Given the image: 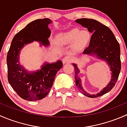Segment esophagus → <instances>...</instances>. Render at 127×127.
I'll list each match as a JSON object with an SVG mask.
<instances>
[{
    "label": "esophagus",
    "instance_id": "obj_1",
    "mask_svg": "<svg viewBox=\"0 0 127 127\" xmlns=\"http://www.w3.org/2000/svg\"><path fill=\"white\" fill-rule=\"evenodd\" d=\"M72 60V58L70 56H66L65 57H64L63 58V64H65V63H69L70 61H71Z\"/></svg>",
    "mask_w": 127,
    "mask_h": 127
}]
</instances>
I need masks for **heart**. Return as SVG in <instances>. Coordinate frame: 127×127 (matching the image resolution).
I'll return each instance as SVG.
<instances>
[{
    "instance_id": "heart-1",
    "label": "heart",
    "mask_w": 127,
    "mask_h": 127,
    "mask_svg": "<svg viewBox=\"0 0 127 127\" xmlns=\"http://www.w3.org/2000/svg\"><path fill=\"white\" fill-rule=\"evenodd\" d=\"M91 34L88 31H81L73 29L60 35V39L63 43H70L74 42V47L78 50L85 47L90 42Z\"/></svg>"
}]
</instances>
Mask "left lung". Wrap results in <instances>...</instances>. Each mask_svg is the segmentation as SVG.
I'll list each match as a JSON object with an SVG mask.
<instances>
[{
  "label": "left lung",
  "instance_id": "left-lung-1",
  "mask_svg": "<svg viewBox=\"0 0 127 127\" xmlns=\"http://www.w3.org/2000/svg\"><path fill=\"white\" fill-rule=\"evenodd\" d=\"M75 22L87 28L90 32L93 33L89 45L85 48L83 54L96 55L97 58L106 61L112 72L111 81L108 85L99 93L90 95L83 89L81 79L78 76L80 71L77 65L72 64L75 69V85L79 91L89 98H97L111 91L117 82L121 69L120 45L111 29L99 21L93 19L81 18L77 20Z\"/></svg>",
  "mask_w": 127,
  "mask_h": 127
}]
</instances>
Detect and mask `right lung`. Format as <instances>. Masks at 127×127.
<instances>
[{"mask_svg": "<svg viewBox=\"0 0 127 127\" xmlns=\"http://www.w3.org/2000/svg\"><path fill=\"white\" fill-rule=\"evenodd\" d=\"M52 23L49 18L31 22L15 35L8 50L7 57L8 82L25 100L32 101L44 98L53 85L56 73L63 66L61 61L45 63L40 69L31 72L20 64V52L24 45L34 41H37L45 47L49 45L48 38L51 31L48 26Z\"/></svg>", "mask_w": 127, "mask_h": 127, "instance_id": "obj_1", "label": "right lung"}]
</instances>
